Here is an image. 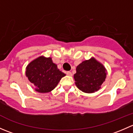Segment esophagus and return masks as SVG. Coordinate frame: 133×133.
Returning a JSON list of instances; mask_svg holds the SVG:
<instances>
[{
	"label": "esophagus",
	"mask_w": 133,
	"mask_h": 133,
	"mask_svg": "<svg viewBox=\"0 0 133 133\" xmlns=\"http://www.w3.org/2000/svg\"><path fill=\"white\" fill-rule=\"evenodd\" d=\"M66 74L68 75V76H72V73L71 71H67L66 72Z\"/></svg>",
	"instance_id": "34e87169"
}]
</instances>
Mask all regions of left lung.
I'll list each match as a JSON object with an SVG mask.
<instances>
[{
	"mask_svg": "<svg viewBox=\"0 0 133 133\" xmlns=\"http://www.w3.org/2000/svg\"><path fill=\"white\" fill-rule=\"evenodd\" d=\"M76 70L75 84L80 90L87 93L98 91L106 78V69L95 58L82 62Z\"/></svg>",
	"mask_w": 133,
	"mask_h": 133,
	"instance_id": "8db88e82",
	"label": "left lung"
}]
</instances>
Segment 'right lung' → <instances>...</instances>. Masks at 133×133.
<instances>
[{
	"label": "right lung",
	"instance_id": "add662e5",
	"mask_svg": "<svg viewBox=\"0 0 133 133\" xmlns=\"http://www.w3.org/2000/svg\"><path fill=\"white\" fill-rule=\"evenodd\" d=\"M25 75L36 87V91L44 93L53 90L65 74L59 70L51 57L41 56L28 64Z\"/></svg>",
	"mask_w": 133,
	"mask_h": 133
}]
</instances>
